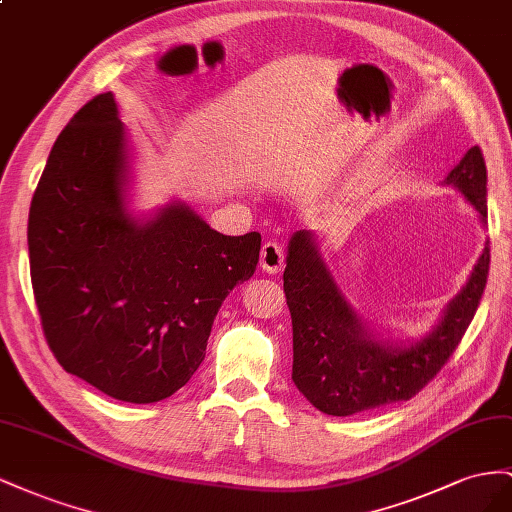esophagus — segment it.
I'll return each mask as SVG.
<instances>
[{
    "instance_id": "obj_1",
    "label": "esophagus",
    "mask_w": 512,
    "mask_h": 512,
    "mask_svg": "<svg viewBox=\"0 0 512 512\" xmlns=\"http://www.w3.org/2000/svg\"><path fill=\"white\" fill-rule=\"evenodd\" d=\"M261 270L268 274H279L285 268V251L279 242H266L259 257Z\"/></svg>"
}]
</instances>
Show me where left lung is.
I'll use <instances>...</instances> for the list:
<instances>
[{
  "instance_id": "obj_1",
  "label": "left lung",
  "mask_w": 512,
  "mask_h": 512,
  "mask_svg": "<svg viewBox=\"0 0 512 512\" xmlns=\"http://www.w3.org/2000/svg\"><path fill=\"white\" fill-rule=\"evenodd\" d=\"M442 186L461 193L487 227V167L478 145L448 171ZM319 240L315 231L300 229L287 244L283 287L294 326L296 388L328 416L412 399L444 367L472 324L487 285L489 240L465 285L418 339H392L371 328L334 281Z\"/></svg>"
}]
</instances>
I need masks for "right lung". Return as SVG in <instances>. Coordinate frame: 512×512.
Masks as SVG:
<instances>
[{
  "label": "right lung",
  "instance_id": "add662e5",
  "mask_svg": "<svg viewBox=\"0 0 512 512\" xmlns=\"http://www.w3.org/2000/svg\"><path fill=\"white\" fill-rule=\"evenodd\" d=\"M135 156L113 92L53 143L29 208V270L57 362L109 397L156 403L206 358L214 317L251 279L261 236H223L186 201L135 210Z\"/></svg>",
  "mask_w": 512,
  "mask_h": 512
}]
</instances>
